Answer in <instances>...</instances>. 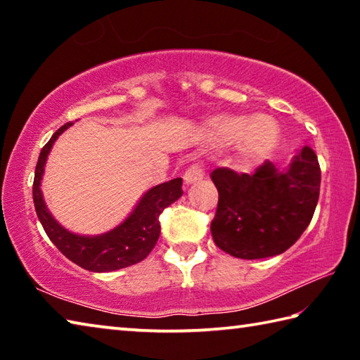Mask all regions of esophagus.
Listing matches in <instances>:
<instances>
[{
	"label": "esophagus",
	"mask_w": 360,
	"mask_h": 360,
	"mask_svg": "<svg viewBox=\"0 0 360 360\" xmlns=\"http://www.w3.org/2000/svg\"><path fill=\"white\" fill-rule=\"evenodd\" d=\"M205 178L203 168L198 165V163H193L192 167L187 168V172L184 173V182L187 186L195 184V182H200Z\"/></svg>",
	"instance_id": "34e87169"
}]
</instances>
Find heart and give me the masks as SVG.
<instances>
[{"instance_id": "obj_1", "label": "heart", "mask_w": 360, "mask_h": 360, "mask_svg": "<svg viewBox=\"0 0 360 360\" xmlns=\"http://www.w3.org/2000/svg\"><path fill=\"white\" fill-rule=\"evenodd\" d=\"M205 135L217 146H230L236 141L235 152L241 165L251 167L275 149L278 125L268 115L259 114L251 119L221 114L206 120Z\"/></svg>"}]
</instances>
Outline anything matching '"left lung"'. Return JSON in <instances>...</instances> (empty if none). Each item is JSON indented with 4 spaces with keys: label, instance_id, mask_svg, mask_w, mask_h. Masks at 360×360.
Listing matches in <instances>:
<instances>
[{
    "label": "left lung",
    "instance_id": "obj_1",
    "mask_svg": "<svg viewBox=\"0 0 360 360\" xmlns=\"http://www.w3.org/2000/svg\"><path fill=\"white\" fill-rule=\"evenodd\" d=\"M211 179L219 192L212 240L224 252L252 260L283 254L300 238L318 205L321 168L303 146L285 169L266 160L254 174L217 168Z\"/></svg>",
    "mask_w": 360,
    "mask_h": 360
}]
</instances>
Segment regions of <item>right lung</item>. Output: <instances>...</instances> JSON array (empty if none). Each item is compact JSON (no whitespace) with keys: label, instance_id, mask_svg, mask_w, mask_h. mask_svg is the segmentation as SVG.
<instances>
[{"label":"right lung","instance_id":"1","mask_svg":"<svg viewBox=\"0 0 360 360\" xmlns=\"http://www.w3.org/2000/svg\"><path fill=\"white\" fill-rule=\"evenodd\" d=\"M71 125L72 122H68L53 133L49 143L41 149L38 163H36L33 202L39 222L44 227L49 240L58 248V251L85 270L105 273L135 265L148 257L154 249L158 236H160L158 216L182 195V179L176 178L149 188L139 198L129 217L106 233H72L51 214L41 192L42 174H44V167L52 146Z\"/></svg>","mask_w":360,"mask_h":360}]
</instances>
